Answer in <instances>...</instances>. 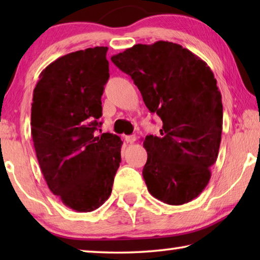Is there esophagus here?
I'll list each match as a JSON object with an SVG mask.
<instances>
[{"mask_svg":"<svg viewBox=\"0 0 260 260\" xmlns=\"http://www.w3.org/2000/svg\"><path fill=\"white\" fill-rule=\"evenodd\" d=\"M124 140L127 143H134L136 140V136L135 135H126V136H124Z\"/></svg>","mask_w":260,"mask_h":260,"instance_id":"34e87169","label":"esophagus"}]
</instances>
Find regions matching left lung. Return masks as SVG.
<instances>
[{"label":"left lung","mask_w":260,"mask_h":260,"mask_svg":"<svg viewBox=\"0 0 260 260\" xmlns=\"http://www.w3.org/2000/svg\"><path fill=\"white\" fill-rule=\"evenodd\" d=\"M133 79L149 111L162 121L147 135L142 174L149 192L170 205L196 199L208 186L222 132L221 94L204 60L169 41L135 45L111 57Z\"/></svg>","instance_id":"8db88e82"}]
</instances>
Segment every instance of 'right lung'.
Wrapping results in <instances>:
<instances>
[{
  "instance_id": "obj_1",
  "label": "right lung",
  "mask_w": 260,
  "mask_h": 260,
  "mask_svg": "<svg viewBox=\"0 0 260 260\" xmlns=\"http://www.w3.org/2000/svg\"><path fill=\"white\" fill-rule=\"evenodd\" d=\"M107 51L95 47L59 57L33 91L30 133L39 165L51 192L77 212L109 199L121 160L119 136L95 135L110 77Z\"/></svg>"
}]
</instances>
